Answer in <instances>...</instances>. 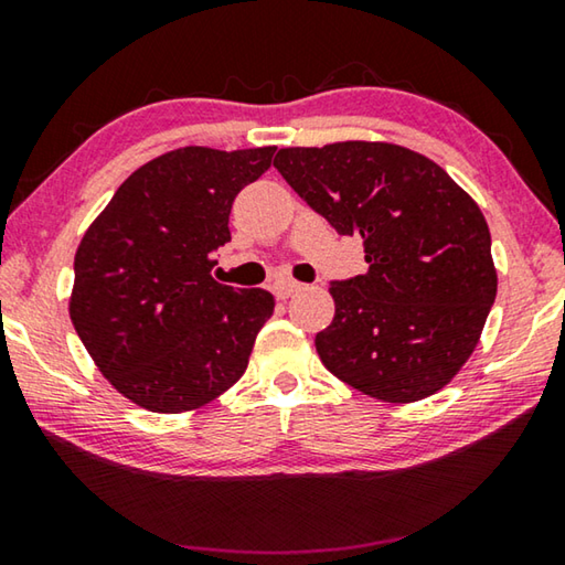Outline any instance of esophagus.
I'll list each match as a JSON object with an SVG mask.
<instances>
[{"mask_svg":"<svg viewBox=\"0 0 565 565\" xmlns=\"http://www.w3.org/2000/svg\"><path fill=\"white\" fill-rule=\"evenodd\" d=\"M301 289H303V286L299 281H289V279H279V281H274V286H271L276 299H289V296H294L296 291H301Z\"/></svg>","mask_w":565,"mask_h":565,"instance_id":"1","label":"esophagus"}]
</instances>
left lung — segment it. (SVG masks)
Segmentation results:
<instances>
[{
  "label": "left lung",
  "instance_id": "left-lung-1",
  "mask_svg": "<svg viewBox=\"0 0 565 565\" xmlns=\"http://www.w3.org/2000/svg\"><path fill=\"white\" fill-rule=\"evenodd\" d=\"M274 167L366 252V274L329 286L337 313L317 333L323 366L388 404L441 391L499 289L481 209L436 161L386 141L279 149Z\"/></svg>",
  "mask_w": 565,
  "mask_h": 565
}]
</instances>
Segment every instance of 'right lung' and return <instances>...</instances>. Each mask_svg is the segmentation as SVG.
I'll return each instance as SVG.
<instances>
[{"label":"right lung","mask_w":565,"mask_h":565,"mask_svg":"<svg viewBox=\"0 0 565 565\" xmlns=\"http://www.w3.org/2000/svg\"><path fill=\"white\" fill-rule=\"evenodd\" d=\"M274 151H167L124 181L76 248L72 323L104 379L137 406L194 411L244 376L274 296L209 271L232 242L236 194Z\"/></svg>","instance_id":"right-lung-1"}]
</instances>
